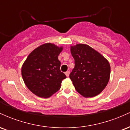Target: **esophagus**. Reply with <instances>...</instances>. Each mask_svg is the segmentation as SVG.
Instances as JSON below:
<instances>
[{"instance_id": "esophagus-1", "label": "esophagus", "mask_w": 130, "mask_h": 130, "mask_svg": "<svg viewBox=\"0 0 130 130\" xmlns=\"http://www.w3.org/2000/svg\"><path fill=\"white\" fill-rule=\"evenodd\" d=\"M65 75L67 76V77H68V76H69V75H70V71H66V72L65 73Z\"/></svg>"}]
</instances>
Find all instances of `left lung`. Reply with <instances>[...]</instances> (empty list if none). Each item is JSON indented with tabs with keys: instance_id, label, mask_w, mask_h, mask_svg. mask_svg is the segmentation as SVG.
<instances>
[{
	"instance_id": "obj_1",
	"label": "left lung",
	"mask_w": 130,
	"mask_h": 130,
	"mask_svg": "<svg viewBox=\"0 0 130 130\" xmlns=\"http://www.w3.org/2000/svg\"><path fill=\"white\" fill-rule=\"evenodd\" d=\"M74 68L70 74L75 89L84 97L96 96L106 87L111 67L106 59L87 44L71 46Z\"/></svg>"
}]
</instances>
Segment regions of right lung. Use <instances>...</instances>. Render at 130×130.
Returning <instances> with one entry per match:
<instances>
[{"label": "right lung", "mask_w": 130, "mask_h": 130, "mask_svg": "<svg viewBox=\"0 0 130 130\" xmlns=\"http://www.w3.org/2000/svg\"><path fill=\"white\" fill-rule=\"evenodd\" d=\"M63 47L51 43L38 46L30 53L21 68L22 79L33 93L49 98L57 92L66 76L60 70L58 56Z\"/></svg>", "instance_id": "obj_1"}]
</instances>
